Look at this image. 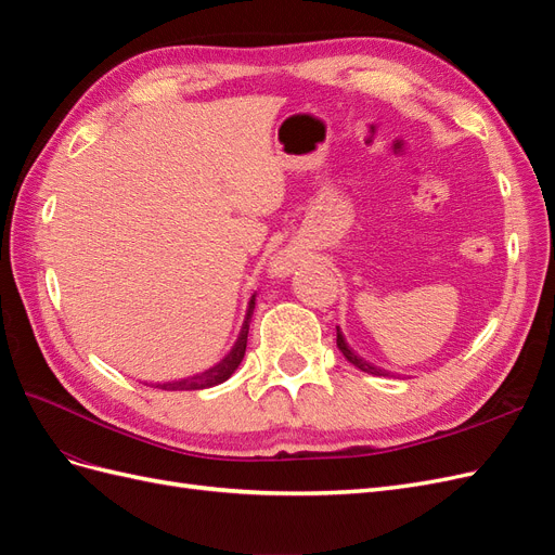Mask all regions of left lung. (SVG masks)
I'll return each mask as SVG.
<instances>
[{
	"mask_svg": "<svg viewBox=\"0 0 555 555\" xmlns=\"http://www.w3.org/2000/svg\"><path fill=\"white\" fill-rule=\"evenodd\" d=\"M338 349L343 351V357L351 363V365H357L359 371H363V373H367V375H386L382 367H377V365H373V363H367L365 359H361V357H357V351L351 349L349 345H347V340H345V335H343V331H340V326H338Z\"/></svg>",
	"mask_w": 555,
	"mask_h": 555,
	"instance_id": "8db88e82",
	"label": "left lung"
}]
</instances>
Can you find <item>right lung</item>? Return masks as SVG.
<instances>
[{
	"mask_svg": "<svg viewBox=\"0 0 555 555\" xmlns=\"http://www.w3.org/2000/svg\"><path fill=\"white\" fill-rule=\"evenodd\" d=\"M251 312H255V296H251L249 304H247V314H245V319H243L238 340L233 343L231 351H229V354H227L220 363H215L212 367H208V371L198 373V375H194V377L178 379V382H166V384L162 386V389H166V391H198V389H210V386H217V384L227 382L233 373H236V367L241 365V361H243V357H245Z\"/></svg>",
	"mask_w": 555,
	"mask_h": 555,
	"instance_id": "1",
	"label": "right lung"
}]
</instances>
